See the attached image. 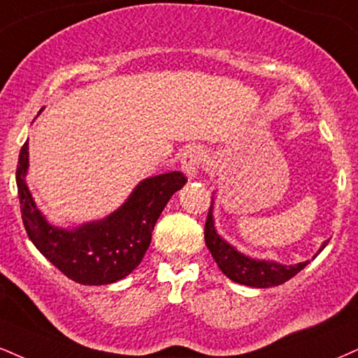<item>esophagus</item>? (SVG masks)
I'll list each match as a JSON object with an SVG mask.
<instances>
[{"label": "esophagus", "instance_id": "34e87169", "mask_svg": "<svg viewBox=\"0 0 358 358\" xmlns=\"http://www.w3.org/2000/svg\"><path fill=\"white\" fill-rule=\"evenodd\" d=\"M180 163H182L183 173L190 180L195 178L198 171H200L201 163H203V153H201V150L196 148V146H190V148H187L183 152Z\"/></svg>", "mask_w": 358, "mask_h": 358}]
</instances>
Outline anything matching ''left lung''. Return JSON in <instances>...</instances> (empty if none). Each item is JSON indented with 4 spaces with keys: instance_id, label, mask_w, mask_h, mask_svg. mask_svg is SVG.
Segmentation results:
<instances>
[{
    "instance_id": "8db88e82",
    "label": "left lung",
    "mask_w": 358,
    "mask_h": 358,
    "mask_svg": "<svg viewBox=\"0 0 358 358\" xmlns=\"http://www.w3.org/2000/svg\"><path fill=\"white\" fill-rule=\"evenodd\" d=\"M205 243L210 252H212V257L215 258V262H217L218 268H220L230 280L247 287L268 288L282 285V283H285L287 280L295 277L300 270H303L305 266L310 264V260H307L302 262V264L283 265L270 260H255V258H250L247 255H243V253H240L238 250H235L230 243L225 242V240L217 234V230H215L213 200L212 205H210L208 217H206L205 223ZM327 243H329V240H325V242L322 243L317 255L327 247Z\"/></svg>"
}]
</instances>
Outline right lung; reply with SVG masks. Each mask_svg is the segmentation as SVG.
Wrapping results in <instances>:
<instances>
[{
    "mask_svg": "<svg viewBox=\"0 0 358 358\" xmlns=\"http://www.w3.org/2000/svg\"><path fill=\"white\" fill-rule=\"evenodd\" d=\"M28 155L27 140L16 168L21 218L27 234L43 257L81 285H108L130 275L143 260L155 223L168 200L187 183L182 171L146 178L136 185L116 212L103 220L66 230L50 225L34 203L27 185Z\"/></svg>",
    "mask_w": 358,
    "mask_h": 358,
    "instance_id": "add662e5",
    "label": "right lung"
}]
</instances>
